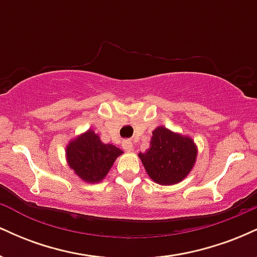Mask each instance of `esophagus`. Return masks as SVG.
<instances>
[{
  "label": "esophagus",
  "instance_id": "34e87169",
  "mask_svg": "<svg viewBox=\"0 0 257 257\" xmlns=\"http://www.w3.org/2000/svg\"><path fill=\"white\" fill-rule=\"evenodd\" d=\"M122 147L123 149H124V151H132L133 150V144H132V141H129V140H124L122 143Z\"/></svg>",
  "mask_w": 257,
  "mask_h": 257
}]
</instances>
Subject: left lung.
<instances>
[{
    "label": "left lung",
    "mask_w": 257,
    "mask_h": 257,
    "mask_svg": "<svg viewBox=\"0 0 257 257\" xmlns=\"http://www.w3.org/2000/svg\"><path fill=\"white\" fill-rule=\"evenodd\" d=\"M150 149L139 153L147 174L161 185L180 182L192 169L197 150L190 138L174 134L164 126L152 133Z\"/></svg>",
    "instance_id": "8db88e82"
}]
</instances>
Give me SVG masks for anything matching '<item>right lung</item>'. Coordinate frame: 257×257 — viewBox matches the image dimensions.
Wrapping results in <instances>:
<instances>
[{
    "label": "right lung",
    "mask_w": 257,
    "mask_h": 257,
    "mask_svg": "<svg viewBox=\"0 0 257 257\" xmlns=\"http://www.w3.org/2000/svg\"><path fill=\"white\" fill-rule=\"evenodd\" d=\"M122 153L118 147L101 143L93 131H88L71 141L66 149L70 168L88 182L101 181L111 169L114 159Z\"/></svg>",
    "instance_id": "1"
}]
</instances>
